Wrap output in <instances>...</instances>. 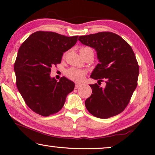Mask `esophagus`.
<instances>
[{
  "label": "esophagus",
  "mask_w": 155,
  "mask_h": 155,
  "mask_svg": "<svg viewBox=\"0 0 155 155\" xmlns=\"http://www.w3.org/2000/svg\"><path fill=\"white\" fill-rule=\"evenodd\" d=\"M80 86H81L80 84H75V89H78V87H80Z\"/></svg>",
  "instance_id": "34e87169"
}]
</instances>
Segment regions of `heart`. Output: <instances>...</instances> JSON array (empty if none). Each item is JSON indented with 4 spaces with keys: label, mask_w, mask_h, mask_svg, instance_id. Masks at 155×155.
I'll use <instances>...</instances> for the list:
<instances>
[{
    "label": "heart",
    "mask_w": 155,
    "mask_h": 155,
    "mask_svg": "<svg viewBox=\"0 0 155 155\" xmlns=\"http://www.w3.org/2000/svg\"><path fill=\"white\" fill-rule=\"evenodd\" d=\"M81 55L86 54L88 52H92L93 51L91 48L88 46H85L80 48V50ZM66 75L69 79L76 81H81L83 80L84 76L86 75V71L84 70L78 69L76 68H70L66 71Z\"/></svg>",
    "instance_id": "heart-1"
}]
</instances>
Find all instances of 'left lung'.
<instances>
[{
	"mask_svg": "<svg viewBox=\"0 0 155 155\" xmlns=\"http://www.w3.org/2000/svg\"><path fill=\"white\" fill-rule=\"evenodd\" d=\"M78 40L97 52L99 63L90 78L106 83L104 88L97 84L90 85L92 92L85 101L87 110L101 119L121 113L138 84L139 66L132 47L119 35L109 31L81 36Z\"/></svg>",
	"mask_w": 155,
	"mask_h": 155,
	"instance_id": "obj_1",
	"label": "left lung"
}]
</instances>
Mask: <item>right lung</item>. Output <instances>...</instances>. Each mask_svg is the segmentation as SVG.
Wrapping results in <instances>:
<instances>
[{
    "mask_svg": "<svg viewBox=\"0 0 155 155\" xmlns=\"http://www.w3.org/2000/svg\"><path fill=\"white\" fill-rule=\"evenodd\" d=\"M78 36L68 37L52 31H38L20 46L14 64L16 85L29 108L47 117L62 109L75 84L65 77L59 81L51 78L52 66L61 62L63 52L78 41Z\"/></svg>",
    "mask_w": 155,
    "mask_h": 155,
    "instance_id": "obj_1",
    "label": "right lung"
}]
</instances>
